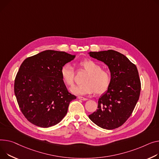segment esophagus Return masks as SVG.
I'll list each match as a JSON object with an SVG mask.
<instances>
[{"label":"esophagus","instance_id":"esophagus-1","mask_svg":"<svg viewBox=\"0 0 159 159\" xmlns=\"http://www.w3.org/2000/svg\"><path fill=\"white\" fill-rule=\"evenodd\" d=\"M78 98L79 100H84V101H86V100H88V99L86 98H84V97H78Z\"/></svg>","mask_w":159,"mask_h":159}]
</instances>
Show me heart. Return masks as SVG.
<instances>
[{
	"instance_id": "obj_1",
	"label": "heart",
	"mask_w": 159,
	"mask_h": 159,
	"mask_svg": "<svg viewBox=\"0 0 159 159\" xmlns=\"http://www.w3.org/2000/svg\"><path fill=\"white\" fill-rule=\"evenodd\" d=\"M79 69L85 70L88 75L83 80L84 84L71 88V92L75 94H103L106 92L111 83V75L106 70L102 69L101 66L91 59H84L79 62ZM62 82L66 85L71 86L74 83L75 71L70 64L63 65L60 71Z\"/></svg>"
}]
</instances>
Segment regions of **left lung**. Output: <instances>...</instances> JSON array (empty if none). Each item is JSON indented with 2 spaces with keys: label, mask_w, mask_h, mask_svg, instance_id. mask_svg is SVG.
Returning <instances> with one entry per match:
<instances>
[{
  "label": "left lung",
  "mask_w": 159,
  "mask_h": 159,
  "mask_svg": "<svg viewBox=\"0 0 159 159\" xmlns=\"http://www.w3.org/2000/svg\"><path fill=\"white\" fill-rule=\"evenodd\" d=\"M89 54L108 66L112 78L108 90L98 100V109L89 115V118L102 129L118 128L131 116L139 100L141 81L138 70L117 51L90 52Z\"/></svg>",
  "instance_id": "8db88e82"
}]
</instances>
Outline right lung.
<instances>
[{"label":"right lung","instance_id":"add662e5","mask_svg":"<svg viewBox=\"0 0 159 159\" xmlns=\"http://www.w3.org/2000/svg\"><path fill=\"white\" fill-rule=\"evenodd\" d=\"M75 56L47 50L25 59L15 80V94L26 119L39 127L59 123L75 95L68 91L60 71Z\"/></svg>","mask_w":159,"mask_h":159}]
</instances>
